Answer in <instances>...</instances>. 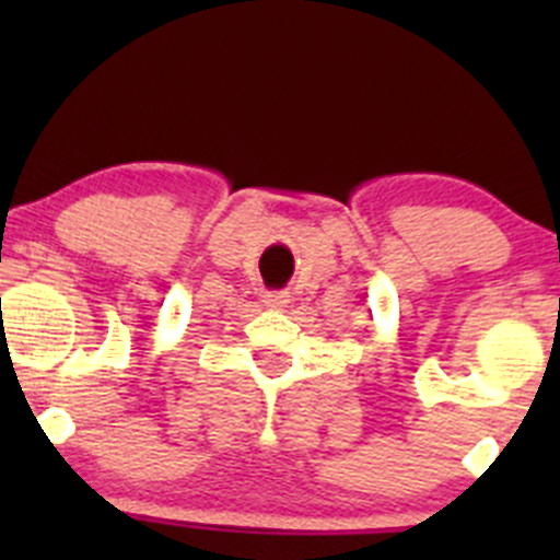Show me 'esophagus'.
Listing matches in <instances>:
<instances>
[{"instance_id": "obj_1", "label": "esophagus", "mask_w": 560, "mask_h": 560, "mask_svg": "<svg viewBox=\"0 0 560 560\" xmlns=\"http://www.w3.org/2000/svg\"><path fill=\"white\" fill-rule=\"evenodd\" d=\"M262 303L268 308H287L290 306V292H265L262 295Z\"/></svg>"}]
</instances>
